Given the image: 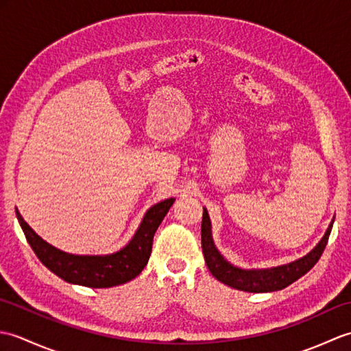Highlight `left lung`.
Returning a JSON list of instances; mask_svg holds the SVG:
<instances>
[{
    "label": "left lung",
    "mask_w": 351,
    "mask_h": 351,
    "mask_svg": "<svg viewBox=\"0 0 351 351\" xmlns=\"http://www.w3.org/2000/svg\"><path fill=\"white\" fill-rule=\"evenodd\" d=\"M333 221L335 217L332 219L329 228H327L324 237L318 241L315 247L304 256L293 261V263L270 268H241L230 264L215 247L210 214H208L206 208H204L202 252L205 263L214 278L230 288L245 291V293H273V291L287 288L297 279H300L303 274H306L317 264L319 256L323 255L327 240H329Z\"/></svg>",
    "instance_id": "left-lung-1"
}]
</instances>
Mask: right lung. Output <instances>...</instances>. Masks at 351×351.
<instances>
[{
	"instance_id": "right-lung-1",
	"label": "right lung",
	"mask_w": 351,
	"mask_h": 351,
	"mask_svg": "<svg viewBox=\"0 0 351 351\" xmlns=\"http://www.w3.org/2000/svg\"><path fill=\"white\" fill-rule=\"evenodd\" d=\"M173 202L175 197H169L149 208L128 244L108 255H75L63 252L37 235L22 219L18 208L16 217L36 256L58 278L88 288H111L137 278L146 267L152 252L154 235Z\"/></svg>"
}]
</instances>
